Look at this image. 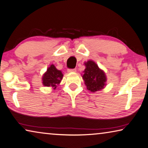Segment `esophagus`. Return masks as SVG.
I'll return each instance as SVG.
<instances>
[{"label":"esophagus","instance_id":"obj_1","mask_svg":"<svg viewBox=\"0 0 148 148\" xmlns=\"http://www.w3.org/2000/svg\"><path fill=\"white\" fill-rule=\"evenodd\" d=\"M68 72H76V69H68Z\"/></svg>","mask_w":148,"mask_h":148}]
</instances>
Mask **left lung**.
<instances>
[{
	"instance_id": "left-lung-1",
	"label": "left lung",
	"mask_w": 148,
	"mask_h": 148,
	"mask_svg": "<svg viewBox=\"0 0 148 148\" xmlns=\"http://www.w3.org/2000/svg\"><path fill=\"white\" fill-rule=\"evenodd\" d=\"M84 64L86 69L84 71L82 78L87 89L91 92H95L103 89L106 86L107 82L105 72L93 60H88Z\"/></svg>"
}]
</instances>
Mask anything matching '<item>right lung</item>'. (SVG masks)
Masks as SVG:
<instances>
[{"instance_id": "obj_1", "label": "right lung", "mask_w": 148, "mask_h": 148, "mask_svg": "<svg viewBox=\"0 0 148 148\" xmlns=\"http://www.w3.org/2000/svg\"><path fill=\"white\" fill-rule=\"evenodd\" d=\"M63 78V74L60 70H58L54 64L49 66L47 72L43 74L42 81L43 86L47 87H53L54 90L57 88V85L60 84Z\"/></svg>"}]
</instances>
